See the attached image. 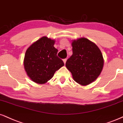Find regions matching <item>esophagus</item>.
Returning <instances> with one entry per match:
<instances>
[{
  "instance_id": "34e87169",
  "label": "esophagus",
  "mask_w": 123,
  "mask_h": 123,
  "mask_svg": "<svg viewBox=\"0 0 123 123\" xmlns=\"http://www.w3.org/2000/svg\"><path fill=\"white\" fill-rule=\"evenodd\" d=\"M66 61H67V59H66V58H65V59H63V63H65H65H66Z\"/></svg>"
}]
</instances>
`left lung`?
I'll use <instances>...</instances> for the list:
<instances>
[{
  "instance_id": "8db88e82",
  "label": "left lung",
  "mask_w": 123,
  "mask_h": 123,
  "mask_svg": "<svg viewBox=\"0 0 123 123\" xmlns=\"http://www.w3.org/2000/svg\"><path fill=\"white\" fill-rule=\"evenodd\" d=\"M73 54L67 60L66 67L73 80L86 86L96 80L101 74L104 60L98 47L86 38L72 40Z\"/></svg>"
}]
</instances>
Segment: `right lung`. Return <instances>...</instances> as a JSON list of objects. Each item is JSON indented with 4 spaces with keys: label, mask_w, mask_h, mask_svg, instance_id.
<instances>
[{
    "label": "right lung",
    "mask_w": 123,
    "mask_h": 123,
    "mask_svg": "<svg viewBox=\"0 0 123 123\" xmlns=\"http://www.w3.org/2000/svg\"><path fill=\"white\" fill-rule=\"evenodd\" d=\"M55 40L42 37L28 47L23 65L28 77L33 82L44 84L49 81L56 71L64 66L57 57L58 50L54 47Z\"/></svg>",
    "instance_id": "1"
}]
</instances>
